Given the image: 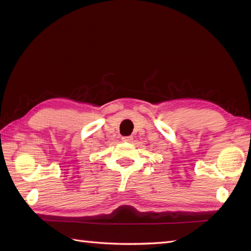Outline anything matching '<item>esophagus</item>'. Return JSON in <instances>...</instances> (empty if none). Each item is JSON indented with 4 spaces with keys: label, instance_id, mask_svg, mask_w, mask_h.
Masks as SVG:
<instances>
[{
    "label": "esophagus",
    "instance_id": "1",
    "mask_svg": "<svg viewBox=\"0 0 251 251\" xmlns=\"http://www.w3.org/2000/svg\"><path fill=\"white\" fill-rule=\"evenodd\" d=\"M122 140L124 141V142H130L131 140H132V137H130V136H127V137H123L122 138Z\"/></svg>",
    "mask_w": 251,
    "mask_h": 251
}]
</instances>
